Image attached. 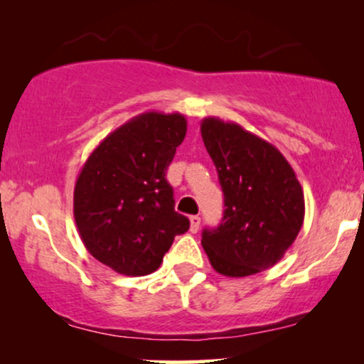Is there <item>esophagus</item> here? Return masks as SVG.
Wrapping results in <instances>:
<instances>
[{
	"instance_id": "34e87169",
	"label": "esophagus",
	"mask_w": 364,
	"mask_h": 364,
	"mask_svg": "<svg viewBox=\"0 0 364 364\" xmlns=\"http://www.w3.org/2000/svg\"><path fill=\"white\" fill-rule=\"evenodd\" d=\"M200 228V217L198 215H191L190 217V231L196 232Z\"/></svg>"
}]
</instances>
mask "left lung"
Returning a JSON list of instances; mask_svg holds the SVG:
<instances>
[{
    "instance_id": "left-lung-1",
    "label": "left lung",
    "mask_w": 364,
    "mask_h": 364,
    "mask_svg": "<svg viewBox=\"0 0 364 364\" xmlns=\"http://www.w3.org/2000/svg\"><path fill=\"white\" fill-rule=\"evenodd\" d=\"M203 144L224 191V217L203 229L215 272L246 277L270 269L291 248L304 220L303 188L286 157L232 121L203 118Z\"/></svg>"
}]
</instances>
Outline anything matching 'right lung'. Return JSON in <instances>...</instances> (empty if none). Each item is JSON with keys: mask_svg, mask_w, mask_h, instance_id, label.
<instances>
[{"mask_svg": "<svg viewBox=\"0 0 364 364\" xmlns=\"http://www.w3.org/2000/svg\"><path fill=\"white\" fill-rule=\"evenodd\" d=\"M186 135L179 112L135 116L97 145L78 174L73 215L87 252L114 272H156L190 220L174 210L166 169Z\"/></svg>", "mask_w": 364, "mask_h": 364, "instance_id": "obj_1", "label": "right lung"}]
</instances>
